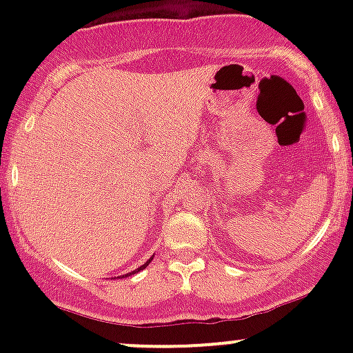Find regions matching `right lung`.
Masks as SVG:
<instances>
[{"instance_id": "1", "label": "right lung", "mask_w": 353, "mask_h": 353, "mask_svg": "<svg viewBox=\"0 0 353 353\" xmlns=\"http://www.w3.org/2000/svg\"><path fill=\"white\" fill-rule=\"evenodd\" d=\"M151 261H152V257H151V259H149V261H148V262H145V264H143V265H141V267H137V269H136V270H132V272H129V274H124V275H121V279H124V277H129V275H132V274L139 272V270H143V269H145V267H148V265H149V262H151Z\"/></svg>"}]
</instances>
